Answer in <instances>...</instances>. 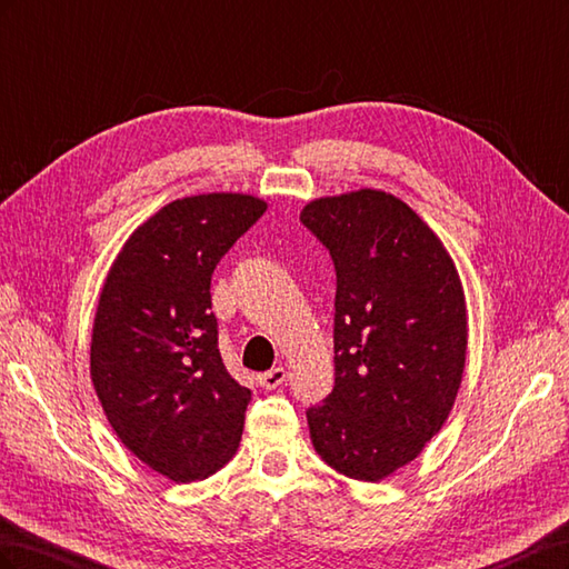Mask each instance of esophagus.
<instances>
[{"label":"esophagus","instance_id":"1","mask_svg":"<svg viewBox=\"0 0 569 569\" xmlns=\"http://www.w3.org/2000/svg\"><path fill=\"white\" fill-rule=\"evenodd\" d=\"M284 380H287L284 368H272L263 375H258V385H261L263 389H278L280 385H284Z\"/></svg>","mask_w":569,"mask_h":569}]
</instances>
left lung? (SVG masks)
<instances>
[{
  "label": "left lung",
  "mask_w": 569,
  "mask_h": 569,
  "mask_svg": "<svg viewBox=\"0 0 569 569\" xmlns=\"http://www.w3.org/2000/svg\"><path fill=\"white\" fill-rule=\"evenodd\" d=\"M301 222L337 270L335 389L306 412L318 456L358 481L416 460L449 420L468 356V308L451 253L382 189L318 197Z\"/></svg>",
  "instance_id": "8db88e82"
}]
</instances>
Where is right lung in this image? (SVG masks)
<instances>
[{
    "label": "right lung",
    "instance_id": "right-lung-1",
    "mask_svg": "<svg viewBox=\"0 0 569 569\" xmlns=\"http://www.w3.org/2000/svg\"><path fill=\"white\" fill-rule=\"evenodd\" d=\"M268 209L242 192H206L166 203L137 228L107 272L90 377L126 449L178 485L232 460L251 391L218 351L211 274Z\"/></svg>",
    "mask_w": 569,
    "mask_h": 569
}]
</instances>
